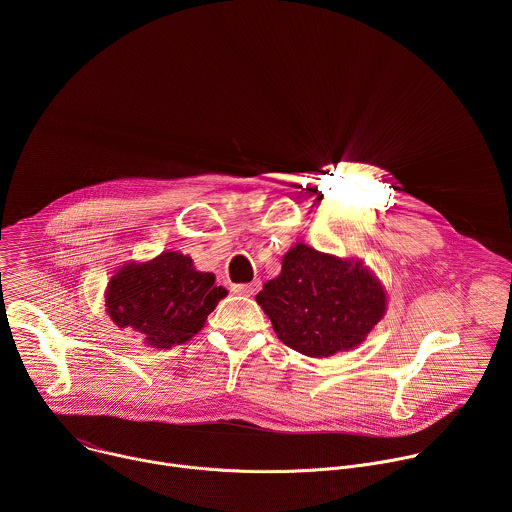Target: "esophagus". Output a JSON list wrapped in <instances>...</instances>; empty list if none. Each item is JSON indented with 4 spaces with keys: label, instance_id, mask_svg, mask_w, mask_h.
<instances>
[{
    "label": "esophagus",
    "instance_id": "esophagus-1",
    "mask_svg": "<svg viewBox=\"0 0 512 512\" xmlns=\"http://www.w3.org/2000/svg\"><path fill=\"white\" fill-rule=\"evenodd\" d=\"M261 283L259 281H253V283H241V285H233V291L239 296H255L259 291Z\"/></svg>",
    "mask_w": 512,
    "mask_h": 512
}]
</instances>
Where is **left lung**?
Instances as JSON below:
<instances>
[{
    "instance_id": "left-lung-1",
    "label": "left lung",
    "mask_w": 512,
    "mask_h": 512,
    "mask_svg": "<svg viewBox=\"0 0 512 512\" xmlns=\"http://www.w3.org/2000/svg\"><path fill=\"white\" fill-rule=\"evenodd\" d=\"M277 338L306 356L358 346L387 308L381 283L360 261H342L298 243L281 273L257 294Z\"/></svg>"
}]
</instances>
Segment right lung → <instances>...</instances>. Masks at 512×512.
Masks as SVG:
<instances>
[{
  "label": "right lung",
  "instance_id": "add662e5",
  "mask_svg": "<svg viewBox=\"0 0 512 512\" xmlns=\"http://www.w3.org/2000/svg\"><path fill=\"white\" fill-rule=\"evenodd\" d=\"M227 296L212 273L194 269L190 257L164 251L148 263H129L111 277L107 312L119 328L143 334L152 348H172L190 340Z\"/></svg>",
  "mask_w": 512,
  "mask_h": 512
}]
</instances>
